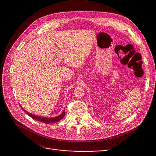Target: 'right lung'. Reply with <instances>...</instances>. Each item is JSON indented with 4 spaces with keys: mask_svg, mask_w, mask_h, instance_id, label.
<instances>
[{
    "mask_svg": "<svg viewBox=\"0 0 156 156\" xmlns=\"http://www.w3.org/2000/svg\"><path fill=\"white\" fill-rule=\"evenodd\" d=\"M23 110L30 117H31L33 119H34L37 121H39V122H41L44 123L46 124L53 123H55L57 122H58L61 119H62L63 118V117L65 116V111L64 110L60 115H58L57 117H54V118H47V117H39V116H37V115H34V114H30L25 109L23 108Z\"/></svg>",
    "mask_w": 156,
    "mask_h": 156,
    "instance_id": "obj_1",
    "label": "right lung"
}]
</instances>
